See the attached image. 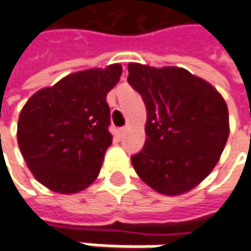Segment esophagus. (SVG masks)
I'll return each instance as SVG.
<instances>
[{"label": "esophagus", "instance_id": "obj_1", "mask_svg": "<svg viewBox=\"0 0 251 251\" xmlns=\"http://www.w3.org/2000/svg\"><path fill=\"white\" fill-rule=\"evenodd\" d=\"M126 133V127H121V129H118V136H124Z\"/></svg>", "mask_w": 251, "mask_h": 251}]
</instances>
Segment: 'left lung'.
I'll use <instances>...</instances> for the list:
<instances>
[{"instance_id": "8db88e82", "label": "left lung", "mask_w": 251, "mask_h": 251, "mask_svg": "<svg viewBox=\"0 0 251 251\" xmlns=\"http://www.w3.org/2000/svg\"><path fill=\"white\" fill-rule=\"evenodd\" d=\"M127 82L147 108L146 144L132 156L144 183L163 195L195 188L217 165L229 134L226 100L180 67L129 63Z\"/></svg>"}]
</instances>
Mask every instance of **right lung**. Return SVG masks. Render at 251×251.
<instances>
[{
	"label": "right lung",
	"mask_w": 251,
	"mask_h": 251,
	"mask_svg": "<svg viewBox=\"0 0 251 251\" xmlns=\"http://www.w3.org/2000/svg\"><path fill=\"white\" fill-rule=\"evenodd\" d=\"M121 74V64L78 71L27 100L19 115L18 144L42 185L75 194L96 180L112 143L105 99Z\"/></svg>",
	"instance_id": "obj_1"
}]
</instances>
